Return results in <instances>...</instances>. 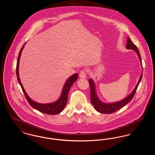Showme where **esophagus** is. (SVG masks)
Returning a JSON list of instances; mask_svg holds the SVG:
<instances>
[{
	"instance_id": "1",
	"label": "esophagus",
	"mask_w": 155,
	"mask_h": 155,
	"mask_svg": "<svg viewBox=\"0 0 155 155\" xmlns=\"http://www.w3.org/2000/svg\"><path fill=\"white\" fill-rule=\"evenodd\" d=\"M79 77L81 78H85L86 77H87V71L86 70H82L80 72V73Z\"/></svg>"
}]
</instances>
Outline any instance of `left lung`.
I'll return each instance as SVG.
<instances>
[{
	"label": "left lung",
	"instance_id": "left-lung-1",
	"mask_svg": "<svg viewBox=\"0 0 155 155\" xmlns=\"http://www.w3.org/2000/svg\"><path fill=\"white\" fill-rule=\"evenodd\" d=\"M126 48L129 49H133L134 51H135L136 52L138 56L139 59L140 60V63L142 64V60L140 58V52L138 50L137 46L133 44L131 40L128 37H127V43L126 45ZM142 77V74L140 75V80L138 81L137 86L135 87V88L134 89L133 92L128 96H127V97H125V99H124L119 102L112 103H104L102 102L98 99L97 96L96 95L94 82L91 79H89V83L90 88H91V103H92L95 110L101 113L110 114V113H114V112L118 110L121 108H122L123 107H124L125 104L129 103L133 99V97L134 96L137 88L139 85V84L140 83Z\"/></svg>",
	"mask_w": 155,
	"mask_h": 155
}]
</instances>
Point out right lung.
I'll return each instance as SVG.
<instances>
[{"label":"right lung","mask_w":155,"mask_h":155,"mask_svg":"<svg viewBox=\"0 0 155 155\" xmlns=\"http://www.w3.org/2000/svg\"><path fill=\"white\" fill-rule=\"evenodd\" d=\"M25 44V43L22 46L20 51L19 52V54H18L17 62V66H16V75H17L18 82L20 84V85L22 88L23 93L25 95L26 99L27 100L28 102L31 105V106H32V107H34L37 110L39 111L40 112L44 113L45 114H51V115H54V114H57L58 113H60L61 111H63L67 103L68 94L70 89L74 82L77 81V78H78V74L77 73L74 74L67 80L64 87H63L61 96L59 98V100L57 101L56 102H53V103H49V104H41V103H37V102L33 101L32 99H30V97L28 96L25 89L23 88L22 84L21 83V81H20V78H19V74H18L19 61H20L21 53Z\"/></svg>","instance_id":"obj_1"}]
</instances>
